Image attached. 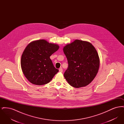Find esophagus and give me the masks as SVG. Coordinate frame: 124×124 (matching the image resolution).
Segmentation results:
<instances>
[{"label": "esophagus", "instance_id": "1", "mask_svg": "<svg viewBox=\"0 0 124 124\" xmlns=\"http://www.w3.org/2000/svg\"><path fill=\"white\" fill-rule=\"evenodd\" d=\"M59 71L60 72H62L63 71V69L62 68H60L59 69Z\"/></svg>", "mask_w": 124, "mask_h": 124}]
</instances>
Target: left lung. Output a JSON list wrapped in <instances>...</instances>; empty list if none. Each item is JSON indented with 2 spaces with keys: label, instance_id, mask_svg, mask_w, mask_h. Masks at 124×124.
I'll return each mask as SVG.
<instances>
[{
  "label": "left lung",
  "instance_id": "obj_1",
  "mask_svg": "<svg viewBox=\"0 0 124 124\" xmlns=\"http://www.w3.org/2000/svg\"><path fill=\"white\" fill-rule=\"evenodd\" d=\"M68 67L64 74L74 87L88 85L94 79L100 68V60L96 49L90 42L76 39L63 48Z\"/></svg>",
  "mask_w": 124,
  "mask_h": 124
}]
</instances>
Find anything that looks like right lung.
Returning a JSON list of instances; mask_svg holds the SVG:
<instances>
[{
	"mask_svg": "<svg viewBox=\"0 0 124 124\" xmlns=\"http://www.w3.org/2000/svg\"><path fill=\"white\" fill-rule=\"evenodd\" d=\"M59 47L45 39L31 42L26 46L21 56V67L30 82L41 85L50 82L59 70L54 66L50 57Z\"/></svg>",
	"mask_w": 124,
	"mask_h": 124,
	"instance_id": "1",
	"label": "right lung"
}]
</instances>
